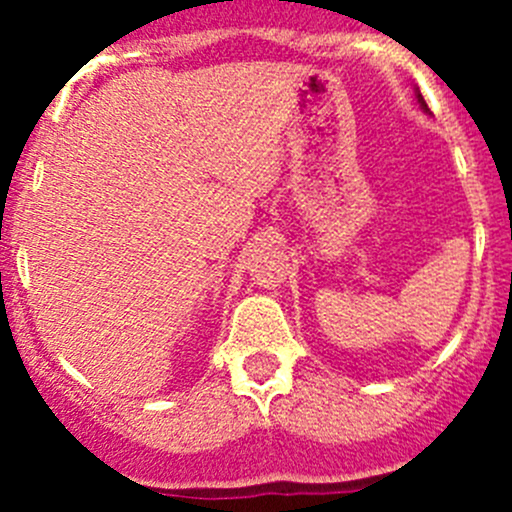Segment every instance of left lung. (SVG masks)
Returning a JSON list of instances; mask_svg holds the SVG:
<instances>
[{
	"mask_svg": "<svg viewBox=\"0 0 512 512\" xmlns=\"http://www.w3.org/2000/svg\"><path fill=\"white\" fill-rule=\"evenodd\" d=\"M416 98H418V103H421L423 111H428V106H426V101H423V96H421V94H416Z\"/></svg>",
	"mask_w": 512,
	"mask_h": 512,
	"instance_id": "left-lung-1",
	"label": "left lung"
}]
</instances>
